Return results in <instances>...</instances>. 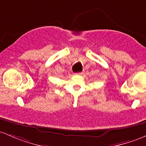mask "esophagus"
Returning <instances> with one entry per match:
<instances>
[{
  "label": "esophagus",
  "instance_id": "1",
  "mask_svg": "<svg viewBox=\"0 0 146 146\" xmlns=\"http://www.w3.org/2000/svg\"><path fill=\"white\" fill-rule=\"evenodd\" d=\"M83 74V72H78V73H77L76 74H78V75H82Z\"/></svg>",
  "mask_w": 146,
  "mask_h": 146
}]
</instances>
